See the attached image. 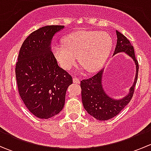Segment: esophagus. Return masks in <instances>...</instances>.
I'll use <instances>...</instances> for the list:
<instances>
[{
    "label": "esophagus",
    "mask_w": 151,
    "mask_h": 151,
    "mask_svg": "<svg viewBox=\"0 0 151 151\" xmlns=\"http://www.w3.org/2000/svg\"><path fill=\"white\" fill-rule=\"evenodd\" d=\"M73 82H74V83H76V84H80V80H79L77 77H74V78H73Z\"/></svg>",
    "instance_id": "esophagus-1"
}]
</instances>
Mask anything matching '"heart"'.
<instances>
[{"mask_svg": "<svg viewBox=\"0 0 151 151\" xmlns=\"http://www.w3.org/2000/svg\"><path fill=\"white\" fill-rule=\"evenodd\" d=\"M64 45L55 44L53 53L64 69L70 70L75 65L77 56L81 69L94 72L101 68L112 50V39L103 31L79 30L67 35L63 39Z\"/></svg>", "mask_w": 151, "mask_h": 151, "instance_id": "b5f03b06", "label": "heart"}]
</instances>
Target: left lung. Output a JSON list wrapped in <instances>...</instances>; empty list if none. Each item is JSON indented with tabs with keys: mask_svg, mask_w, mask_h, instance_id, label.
<instances>
[{
	"mask_svg": "<svg viewBox=\"0 0 151 151\" xmlns=\"http://www.w3.org/2000/svg\"><path fill=\"white\" fill-rule=\"evenodd\" d=\"M116 35L117 44L112 56L124 52L132 58L136 66L134 81L127 95L119 99L109 96L103 88L102 77L104 68L100 70L93 77L81 81L82 101L85 109L90 115L99 121H107L121 112L132 99L137 80L139 65L135 58L134 47L129 39L118 30H116Z\"/></svg>",
	"mask_w": 151,
	"mask_h": 151,
	"instance_id": "8db88e82",
	"label": "left lung"
}]
</instances>
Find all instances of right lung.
Returning <instances> with one entry per match:
<instances>
[{
  "instance_id": "obj_1",
  "label": "right lung",
  "mask_w": 151,
  "mask_h": 151,
  "mask_svg": "<svg viewBox=\"0 0 151 151\" xmlns=\"http://www.w3.org/2000/svg\"><path fill=\"white\" fill-rule=\"evenodd\" d=\"M63 28V25H47L30 33L16 63L19 96L28 110L42 119L63 109L67 88L72 84V77L58 66L51 48L53 36Z\"/></svg>"
}]
</instances>
